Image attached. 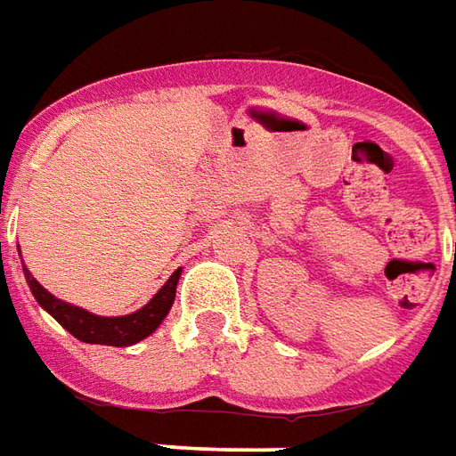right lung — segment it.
<instances>
[{"label": "right lung", "mask_w": 456, "mask_h": 456, "mask_svg": "<svg viewBox=\"0 0 456 456\" xmlns=\"http://www.w3.org/2000/svg\"><path fill=\"white\" fill-rule=\"evenodd\" d=\"M21 255V252H19ZM177 269L172 277L165 281V287L159 289L158 294L151 298V304L142 305L141 311H135L131 315H118V318H102V315H94L85 311V308H77V305H69L65 301H60L45 291V289L31 277V272L23 267V274H26V281L31 287V294L36 297V301L48 311V314L58 321L68 333H72L77 340L92 342V345H111V347H128V345H135L141 342L142 338H148L151 333L158 330V325L162 323V318L169 314L172 308V301H175V294H177V281H179Z\"/></svg>", "instance_id": "right-lung-1"}]
</instances>
